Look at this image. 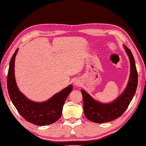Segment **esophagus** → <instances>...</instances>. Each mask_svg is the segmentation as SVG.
I'll list each match as a JSON object with an SVG mask.
<instances>
[{"label": "esophagus", "instance_id": "34e87169", "mask_svg": "<svg viewBox=\"0 0 146 146\" xmlns=\"http://www.w3.org/2000/svg\"><path fill=\"white\" fill-rule=\"evenodd\" d=\"M74 84L76 86H79L81 85V81L78 80V79H76V80L74 81Z\"/></svg>", "mask_w": 146, "mask_h": 146}]
</instances>
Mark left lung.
<instances>
[{
	"label": "left lung",
	"instance_id": "1",
	"mask_svg": "<svg viewBox=\"0 0 146 146\" xmlns=\"http://www.w3.org/2000/svg\"><path fill=\"white\" fill-rule=\"evenodd\" d=\"M123 47L130 60V74L127 86L121 94L111 102L102 103L95 100L84 90H81L84 114L91 121L103 123L120 117L127 109L135 94L138 84L135 62L130 49L125 46Z\"/></svg>",
	"mask_w": 146,
	"mask_h": 146
}]
</instances>
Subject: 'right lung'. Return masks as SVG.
Returning <instances> with one entry per match:
<instances>
[{"mask_svg":"<svg viewBox=\"0 0 146 146\" xmlns=\"http://www.w3.org/2000/svg\"><path fill=\"white\" fill-rule=\"evenodd\" d=\"M18 51V49H16L11 59L7 74V86L11 100L27 121L37 126L48 125L56 122L62 116L63 106L66 98L72 92V85L70 84L45 102H37L30 100L20 92L16 84L15 62Z\"/></svg>","mask_w":146,"mask_h":146,"instance_id":"add662e5","label":"right lung"}]
</instances>
